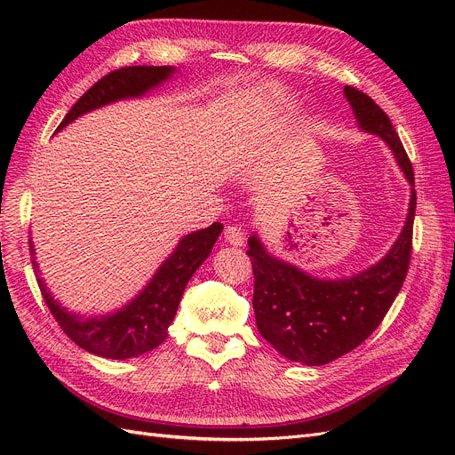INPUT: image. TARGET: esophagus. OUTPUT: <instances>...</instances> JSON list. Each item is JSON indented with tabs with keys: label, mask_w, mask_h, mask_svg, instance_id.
<instances>
[{
	"label": "esophagus",
	"mask_w": 455,
	"mask_h": 455,
	"mask_svg": "<svg viewBox=\"0 0 455 455\" xmlns=\"http://www.w3.org/2000/svg\"><path fill=\"white\" fill-rule=\"evenodd\" d=\"M224 241L228 244H233V246H243L244 243V233L241 228H235V226H228L224 229Z\"/></svg>",
	"instance_id": "1"
}]
</instances>
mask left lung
I'll use <instances>...</instances> for the list:
<instances>
[{
  "instance_id": "obj_1",
  "label": "left lung",
  "mask_w": 455,
  "mask_h": 455,
  "mask_svg": "<svg viewBox=\"0 0 455 455\" xmlns=\"http://www.w3.org/2000/svg\"><path fill=\"white\" fill-rule=\"evenodd\" d=\"M356 127L389 146L410 184L408 214L401 235L376 264L349 277L323 279L267 251L258 231L249 237L256 326L284 359L323 366L359 347L389 311L406 279L416 214L414 171L383 109L353 87L343 89Z\"/></svg>"
}]
</instances>
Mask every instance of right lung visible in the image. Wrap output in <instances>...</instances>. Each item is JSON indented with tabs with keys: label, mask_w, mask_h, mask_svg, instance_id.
<instances>
[{
	"label": "right lung",
	"mask_w": 455,
	"mask_h": 455,
	"mask_svg": "<svg viewBox=\"0 0 455 455\" xmlns=\"http://www.w3.org/2000/svg\"><path fill=\"white\" fill-rule=\"evenodd\" d=\"M176 72L178 68L174 66H129L108 74L74 104L57 132L77 117L108 104L144 99L146 94L154 92L172 79ZM222 229V224L214 222L209 228L188 233L178 241L174 251L161 261L154 277L148 281L139 294L116 311L100 315L74 313L64 307L59 299H54L49 286L41 279L34 241L30 239L32 266L45 304L64 330V334L77 343L81 349L96 356L125 361L156 349L167 339L169 326L174 321L184 288L203 261L209 258Z\"/></svg>",
	"instance_id": "right-lung-1"
}]
</instances>
